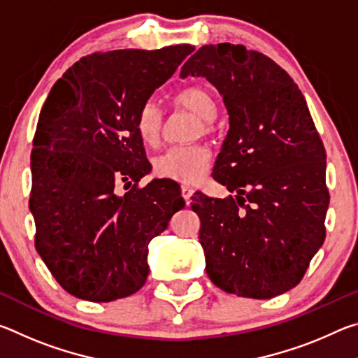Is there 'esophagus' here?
Here are the masks:
<instances>
[{"mask_svg": "<svg viewBox=\"0 0 358 358\" xmlns=\"http://www.w3.org/2000/svg\"><path fill=\"white\" fill-rule=\"evenodd\" d=\"M194 194V189L191 186H181V196L185 197V201L189 203V199H191V196Z\"/></svg>", "mask_w": 358, "mask_h": 358, "instance_id": "esophagus-1", "label": "esophagus"}]
</instances>
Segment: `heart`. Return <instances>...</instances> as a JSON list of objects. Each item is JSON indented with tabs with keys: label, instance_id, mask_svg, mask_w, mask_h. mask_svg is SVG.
Here are the masks:
<instances>
[{
	"label": "heart",
	"instance_id": "1",
	"mask_svg": "<svg viewBox=\"0 0 358 358\" xmlns=\"http://www.w3.org/2000/svg\"><path fill=\"white\" fill-rule=\"evenodd\" d=\"M175 104L192 112L201 118L197 132L207 131L210 121L216 117V102L208 90L192 87L180 92L173 98ZM162 112L156 102L148 101L141 107L136 118V128L145 143H155L162 131ZM208 166V151L199 145H178L162 151L155 159V172L157 177L180 181V183H196L201 180Z\"/></svg>",
	"mask_w": 358,
	"mask_h": 358
}]
</instances>
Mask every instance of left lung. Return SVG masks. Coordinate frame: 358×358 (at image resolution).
I'll list each match as a JSON object with an SVG mask.
<instances>
[{
  "label": "left lung",
  "mask_w": 358,
  "mask_h": 358,
  "mask_svg": "<svg viewBox=\"0 0 358 358\" xmlns=\"http://www.w3.org/2000/svg\"><path fill=\"white\" fill-rule=\"evenodd\" d=\"M205 77L222 96L229 131L213 178L235 196L192 197L211 282L273 299L301 281L325 240V150L305 96L286 71L229 42L203 45L180 77Z\"/></svg>",
  "instance_id": "8db88e82"
}]
</instances>
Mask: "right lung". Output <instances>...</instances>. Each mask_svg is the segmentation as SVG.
Masks as SVG:
<instances>
[{"label": "right lung", "mask_w": 358, "mask_h": 358, "mask_svg": "<svg viewBox=\"0 0 358 358\" xmlns=\"http://www.w3.org/2000/svg\"><path fill=\"white\" fill-rule=\"evenodd\" d=\"M192 45L113 50L82 58L53 85L36 128L29 197L36 250L66 292L88 301L136 294L148 243L185 207L178 185L153 180L136 118ZM134 180L126 194L116 186Z\"/></svg>", "instance_id": "1"}]
</instances>
